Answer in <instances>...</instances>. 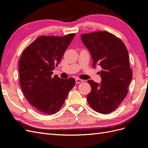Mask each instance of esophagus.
<instances>
[{
	"label": "esophagus",
	"instance_id": "1",
	"mask_svg": "<svg viewBox=\"0 0 148 148\" xmlns=\"http://www.w3.org/2000/svg\"><path fill=\"white\" fill-rule=\"evenodd\" d=\"M83 82V79H79V78H77V79H75V82H76V83H77V84H79V83H82V82Z\"/></svg>",
	"mask_w": 148,
	"mask_h": 148
}]
</instances>
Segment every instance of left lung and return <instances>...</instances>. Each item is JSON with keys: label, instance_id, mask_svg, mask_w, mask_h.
<instances>
[{"label": "left lung", "instance_id": "obj_1", "mask_svg": "<svg viewBox=\"0 0 148 148\" xmlns=\"http://www.w3.org/2000/svg\"><path fill=\"white\" fill-rule=\"evenodd\" d=\"M83 43L91 54L92 66H101V83L88 80L91 91L87 100L97 112H113L127 96L133 73L127 49L122 40L107 31L82 34Z\"/></svg>", "mask_w": 148, "mask_h": 148}]
</instances>
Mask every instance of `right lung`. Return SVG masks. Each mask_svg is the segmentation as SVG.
<instances>
[{
  "label": "right lung",
  "mask_w": 148,
  "mask_h": 148,
  "mask_svg": "<svg viewBox=\"0 0 148 148\" xmlns=\"http://www.w3.org/2000/svg\"><path fill=\"white\" fill-rule=\"evenodd\" d=\"M75 36V33L65 36H41L26 47L21 56V88L30 104L42 114L57 113L75 86L73 78L62 79L56 75L52 76V70L58 66Z\"/></svg>",
  "instance_id": "obj_1"
}]
</instances>
